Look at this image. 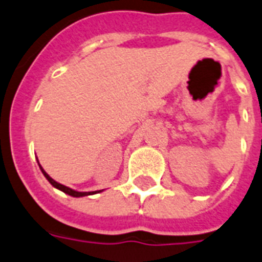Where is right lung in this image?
Segmentation results:
<instances>
[{"label": "right lung", "instance_id": "1", "mask_svg": "<svg viewBox=\"0 0 262 262\" xmlns=\"http://www.w3.org/2000/svg\"><path fill=\"white\" fill-rule=\"evenodd\" d=\"M39 164V163H38ZM40 167V165H39ZM40 171H42V173H43L45 175V178H46V179L49 180V182H50V184H52V186H54V187L56 188H58V190H61V191H64L66 192V194H68V195H72V196H84V195H90V194H95V192H99V191H91V192H80V191H75V190H72V188H70V187H67V186H64V184H61V183H57V182H56V180H53L52 179V178H50V176L48 175V173H46V172L43 171V169H42V167H40Z\"/></svg>", "mask_w": 262, "mask_h": 262}]
</instances>
